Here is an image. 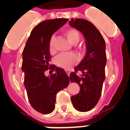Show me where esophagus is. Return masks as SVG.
I'll use <instances>...</instances> for the list:
<instances>
[{
	"label": "esophagus",
	"mask_w": 130,
	"mask_h": 130,
	"mask_svg": "<svg viewBox=\"0 0 130 130\" xmlns=\"http://www.w3.org/2000/svg\"><path fill=\"white\" fill-rule=\"evenodd\" d=\"M65 72H66V73H67V74L68 75H69V74H70V73H71V72H70V71H69V70H65Z\"/></svg>",
	"instance_id": "34e87169"
}]
</instances>
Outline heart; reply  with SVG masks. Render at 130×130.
<instances>
[{
    "instance_id": "b5f03b06",
    "label": "heart",
    "mask_w": 130,
    "mask_h": 130,
    "mask_svg": "<svg viewBox=\"0 0 130 130\" xmlns=\"http://www.w3.org/2000/svg\"><path fill=\"white\" fill-rule=\"evenodd\" d=\"M64 34L70 42L73 44H77L80 39V34L77 29H68L64 31ZM55 36H52L50 38L48 44L49 51L51 53L54 52V44H55ZM79 58L75 54H61L58 55L55 59V65L57 67L63 69H70L73 65L77 64Z\"/></svg>"
}]
</instances>
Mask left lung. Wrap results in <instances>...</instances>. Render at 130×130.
<instances>
[{"instance_id": "obj_1", "label": "left lung", "mask_w": 130, "mask_h": 130, "mask_svg": "<svg viewBox=\"0 0 130 130\" xmlns=\"http://www.w3.org/2000/svg\"><path fill=\"white\" fill-rule=\"evenodd\" d=\"M69 23L82 32L86 42L85 57L69 75L70 81L78 84L80 88L79 92L71 96L72 104L77 111L86 112L92 109L101 97L105 79L106 45L102 34L90 21L71 19ZM79 71L83 72L81 76L76 75Z\"/></svg>"}]
</instances>
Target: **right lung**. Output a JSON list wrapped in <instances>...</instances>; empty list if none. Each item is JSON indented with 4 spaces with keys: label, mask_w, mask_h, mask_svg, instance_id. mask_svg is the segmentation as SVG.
<instances>
[{
    "label": "right lung",
    "mask_w": 130,
    "mask_h": 130,
    "mask_svg": "<svg viewBox=\"0 0 130 130\" xmlns=\"http://www.w3.org/2000/svg\"><path fill=\"white\" fill-rule=\"evenodd\" d=\"M68 19L44 21L31 31L23 49L21 70L24 73V86L31 107L39 113L48 114L55 108L56 95L69 84L65 71L54 65H50L51 54L49 40L53 34L63 26ZM55 73L46 76L48 68Z\"/></svg>",
    "instance_id": "right-lung-1"
}]
</instances>
